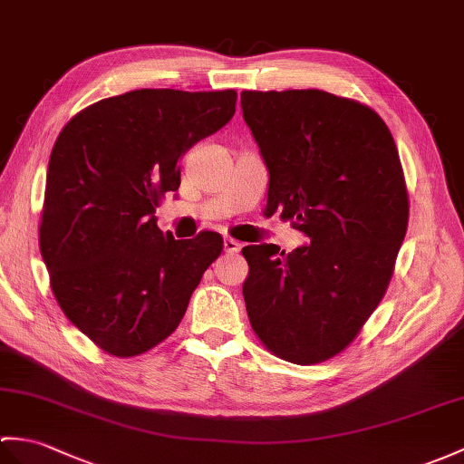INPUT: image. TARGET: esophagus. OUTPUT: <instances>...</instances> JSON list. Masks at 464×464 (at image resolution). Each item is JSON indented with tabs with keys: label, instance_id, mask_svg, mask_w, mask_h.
<instances>
[{
	"label": "esophagus",
	"instance_id": "obj_1",
	"mask_svg": "<svg viewBox=\"0 0 464 464\" xmlns=\"http://www.w3.org/2000/svg\"><path fill=\"white\" fill-rule=\"evenodd\" d=\"M241 243L239 241H235V239H231V237H227V239L223 241V249H225V253H229V255H235V253H239L241 251Z\"/></svg>",
	"mask_w": 464,
	"mask_h": 464
}]
</instances>
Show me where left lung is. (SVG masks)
<instances>
[{
	"instance_id": "obj_1",
	"label": "left lung",
	"mask_w": 464,
	"mask_h": 464,
	"mask_svg": "<svg viewBox=\"0 0 464 464\" xmlns=\"http://www.w3.org/2000/svg\"><path fill=\"white\" fill-rule=\"evenodd\" d=\"M241 109L268 169L266 213L310 239L293 253L243 246L246 314L278 358L326 362L392 281L409 219L397 146L370 106L318 89L243 91Z\"/></svg>"
}]
</instances>
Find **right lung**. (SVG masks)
<instances>
[{
  "label": "right lung",
  "instance_id": "1",
  "mask_svg": "<svg viewBox=\"0 0 464 464\" xmlns=\"http://www.w3.org/2000/svg\"><path fill=\"white\" fill-rule=\"evenodd\" d=\"M237 92L140 89L74 114L53 146L39 249L61 310L116 358L164 342L223 237L176 241L156 208L179 188V158L235 114Z\"/></svg>",
  "mask_w": 464,
  "mask_h": 464
}]
</instances>
